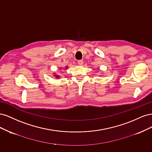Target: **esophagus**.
<instances>
[{
	"label": "esophagus",
	"instance_id": "obj_1",
	"mask_svg": "<svg viewBox=\"0 0 152 152\" xmlns=\"http://www.w3.org/2000/svg\"><path fill=\"white\" fill-rule=\"evenodd\" d=\"M84 63V61L83 60H79L78 61V64H79V65H82Z\"/></svg>",
	"mask_w": 152,
	"mask_h": 152
}]
</instances>
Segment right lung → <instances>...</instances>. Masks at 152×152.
Returning a JSON list of instances; mask_svg holds the SVG:
<instances>
[{"mask_svg":"<svg viewBox=\"0 0 152 152\" xmlns=\"http://www.w3.org/2000/svg\"><path fill=\"white\" fill-rule=\"evenodd\" d=\"M66 68H67V67H66ZM54 76L56 77V78H59V75H54Z\"/></svg>","mask_w":152,"mask_h":152,"instance_id":"right-lung-1","label":"right lung"}]
</instances>
